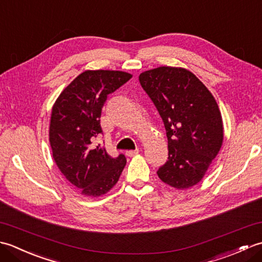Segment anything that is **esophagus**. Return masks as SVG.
Wrapping results in <instances>:
<instances>
[{"instance_id":"obj_1","label":"esophagus","mask_w":262,"mask_h":262,"mask_svg":"<svg viewBox=\"0 0 262 262\" xmlns=\"http://www.w3.org/2000/svg\"><path fill=\"white\" fill-rule=\"evenodd\" d=\"M138 149H134V151H126V155L127 157H129V158H132V157H134V155H136V154H138Z\"/></svg>"}]
</instances>
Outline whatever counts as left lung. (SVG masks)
I'll return each mask as SVG.
<instances>
[{"label": "left lung", "instance_id": "left-lung-1", "mask_svg": "<svg viewBox=\"0 0 262 262\" xmlns=\"http://www.w3.org/2000/svg\"><path fill=\"white\" fill-rule=\"evenodd\" d=\"M140 83L157 107L168 137V161L158 176L177 189L203 179L223 143L221 111L208 89L190 71L161 68L143 72Z\"/></svg>", "mask_w": 262, "mask_h": 262}]
</instances>
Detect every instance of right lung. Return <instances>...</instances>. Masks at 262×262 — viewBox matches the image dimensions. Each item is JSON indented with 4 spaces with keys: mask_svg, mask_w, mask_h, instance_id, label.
<instances>
[{
    "mask_svg": "<svg viewBox=\"0 0 262 262\" xmlns=\"http://www.w3.org/2000/svg\"><path fill=\"white\" fill-rule=\"evenodd\" d=\"M130 79L126 72L85 71L64 89L53 107L49 126L53 158L84 196L108 192L126 165L124 154L111 158L94 141L102 134L100 117L108 96Z\"/></svg>",
    "mask_w": 262,
    "mask_h": 262,
    "instance_id": "obj_1",
    "label": "right lung"
}]
</instances>
